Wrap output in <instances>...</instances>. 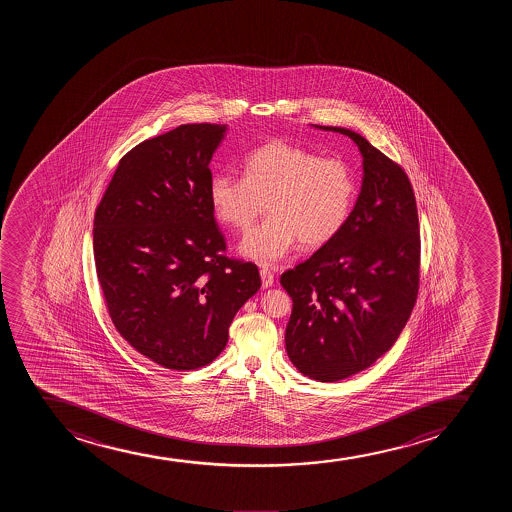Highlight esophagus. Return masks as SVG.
Returning <instances> with one entry per match:
<instances>
[{
	"label": "esophagus",
	"mask_w": 512,
	"mask_h": 512,
	"mask_svg": "<svg viewBox=\"0 0 512 512\" xmlns=\"http://www.w3.org/2000/svg\"><path fill=\"white\" fill-rule=\"evenodd\" d=\"M259 275H261V282H263V288H268L275 283V277H273V273H271L266 266H263L261 270H259Z\"/></svg>",
	"instance_id": "esophagus-1"
}]
</instances>
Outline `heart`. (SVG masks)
Masks as SVG:
<instances>
[{
  "label": "heart",
  "mask_w": 512,
  "mask_h": 512,
  "mask_svg": "<svg viewBox=\"0 0 512 512\" xmlns=\"http://www.w3.org/2000/svg\"><path fill=\"white\" fill-rule=\"evenodd\" d=\"M244 176L215 174L208 184L213 212L224 224L247 232L268 206L270 217L242 241L241 253L273 263L299 241L321 247L347 225L357 200V179L341 159L287 141L266 143L249 153Z\"/></svg>",
  "instance_id": "obj_1"
}]
</instances>
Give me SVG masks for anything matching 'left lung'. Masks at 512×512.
Listing matches in <instances>:
<instances>
[{
	"instance_id": "8db88e82",
	"label": "left lung",
	"mask_w": 512,
	"mask_h": 512,
	"mask_svg": "<svg viewBox=\"0 0 512 512\" xmlns=\"http://www.w3.org/2000/svg\"><path fill=\"white\" fill-rule=\"evenodd\" d=\"M364 179L347 225L333 241L280 278L294 307L288 359L304 376L335 382L365 371L393 347L417 302L420 227L412 183L364 136Z\"/></svg>"
}]
</instances>
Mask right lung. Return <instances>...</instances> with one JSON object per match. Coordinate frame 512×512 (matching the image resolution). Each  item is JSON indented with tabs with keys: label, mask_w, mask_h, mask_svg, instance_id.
Listing matches in <instances>:
<instances>
[{
	"label": "right lung",
	"mask_w": 512,
	"mask_h": 512,
	"mask_svg": "<svg viewBox=\"0 0 512 512\" xmlns=\"http://www.w3.org/2000/svg\"><path fill=\"white\" fill-rule=\"evenodd\" d=\"M225 124H183L119 160L94 218V258L119 335L155 364L194 371L222 353L258 266L225 256L208 198Z\"/></svg>",
	"instance_id": "1"
}]
</instances>
